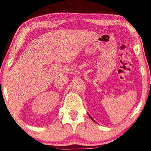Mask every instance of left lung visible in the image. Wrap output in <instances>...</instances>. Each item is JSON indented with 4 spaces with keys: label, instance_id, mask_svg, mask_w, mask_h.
<instances>
[{
    "label": "left lung",
    "instance_id": "8db88e82",
    "mask_svg": "<svg viewBox=\"0 0 151 151\" xmlns=\"http://www.w3.org/2000/svg\"><path fill=\"white\" fill-rule=\"evenodd\" d=\"M88 115H89V117H90V118L91 119V120H93V121L95 122V120L93 119V117H92L91 116V115H89V114H88Z\"/></svg>",
    "mask_w": 151,
    "mask_h": 151
}]
</instances>
